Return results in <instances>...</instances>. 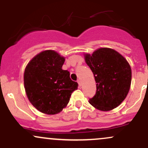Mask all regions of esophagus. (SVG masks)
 Instances as JSON below:
<instances>
[{
	"label": "esophagus",
	"mask_w": 148,
	"mask_h": 148,
	"mask_svg": "<svg viewBox=\"0 0 148 148\" xmlns=\"http://www.w3.org/2000/svg\"><path fill=\"white\" fill-rule=\"evenodd\" d=\"M77 82H78V84H79V86H81V80L78 79L77 80Z\"/></svg>",
	"instance_id": "esophagus-1"
}]
</instances>
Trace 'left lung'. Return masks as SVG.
Segmentation results:
<instances>
[{
	"label": "left lung",
	"instance_id": "obj_1",
	"mask_svg": "<svg viewBox=\"0 0 148 148\" xmlns=\"http://www.w3.org/2000/svg\"><path fill=\"white\" fill-rule=\"evenodd\" d=\"M85 60L94 74L96 94L89 103L97 109L108 111L120 104L130 91L132 69L121 54L109 48H100L86 54Z\"/></svg>",
	"mask_w": 148,
	"mask_h": 148
}]
</instances>
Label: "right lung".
I'll return each mask as SVG.
<instances>
[{
    "label": "right lung",
    "mask_w": 148,
    "mask_h": 148,
    "mask_svg": "<svg viewBox=\"0 0 148 148\" xmlns=\"http://www.w3.org/2000/svg\"><path fill=\"white\" fill-rule=\"evenodd\" d=\"M64 58L52 50L44 51L32 59L25 69L23 81L27 97L42 113L54 115L65 108L77 82L62 69Z\"/></svg>",
    "instance_id": "1"
}]
</instances>
